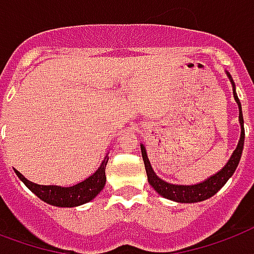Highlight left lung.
I'll return each instance as SVG.
<instances>
[{
    "mask_svg": "<svg viewBox=\"0 0 254 254\" xmlns=\"http://www.w3.org/2000/svg\"><path fill=\"white\" fill-rule=\"evenodd\" d=\"M226 75H227V78L230 79L231 86H233V96H234V100H236L237 105H238V114H240L238 115V120H240V126H241V136H240L236 150L233 151L229 161L226 162V165L219 172H216L215 175L210 176L204 181L197 183V184H192V186H181V184L166 183L165 180L158 177L157 173L153 170L149 157H147L146 147L143 145H140L142 158H143V162H145L146 173H147V181H149L150 186L154 188L155 192L160 193L162 197L177 201V203H197V201L207 200V199H210L211 196L215 195L216 192L227 183V180L233 176V173L236 172L237 166H238L240 160H241L242 150H244L245 129H244V116H242L241 103H240L236 92V84H234V81L231 78L229 71H226Z\"/></svg>",
    "mask_w": 254,
    "mask_h": 254,
    "instance_id": "1",
    "label": "left lung"
}]
</instances>
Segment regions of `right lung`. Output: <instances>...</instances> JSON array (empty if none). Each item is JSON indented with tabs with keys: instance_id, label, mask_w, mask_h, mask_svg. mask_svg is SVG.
<instances>
[{
	"instance_id": "right-lung-1",
	"label": "right lung",
	"mask_w": 254,
	"mask_h": 254,
	"mask_svg": "<svg viewBox=\"0 0 254 254\" xmlns=\"http://www.w3.org/2000/svg\"><path fill=\"white\" fill-rule=\"evenodd\" d=\"M108 153L104 157V160L99 166V169L93 175L89 176L88 179L81 181L73 187H59V186H40L36 183L27 180L20 172L14 169L16 175L20 180L23 181L25 187L31 192L38 196L40 200H43L47 204L55 205V207H77V205L85 204L88 201L93 200L99 195L101 190L105 186V166L108 164Z\"/></svg>"
}]
</instances>
